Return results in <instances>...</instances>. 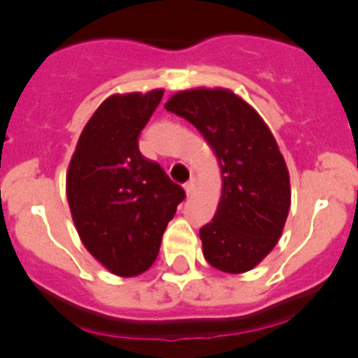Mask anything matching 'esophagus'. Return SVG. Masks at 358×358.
Returning a JSON list of instances; mask_svg holds the SVG:
<instances>
[{"mask_svg": "<svg viewBox=\"0 0 358 358\" xmlns=\"http://www.w3.org/2000/svg\"><path fill=\"white\" fill-rule=\"evenodd\" d=\"M183 191H185V194H187V196L194 194V191H196L194 180H191V182H187V183H183Z\"/></svg>", "mask_w": 358, "mask_h": 358, "instance_id": "1", "label": "esophagus"}]
</instances>
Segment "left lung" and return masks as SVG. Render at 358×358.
Returning a JSON list of instances; mask_svg holds the SVG:
<instances>
[{
  "label": "left lung",
  "mask_w": 358,
  "mask_h": 358,
  "mask_svg": "<svg viewBox=\"0 0 358 358\" xmlns=\"http://www.w3.org/2000/svg\"><path fill=\"white\" fill-rule=\"evenodd\" d=\"M164 108L196 127L222 171L216 214L200 229L203 257L227 273L252 270L281 238L292 201L287 162L270 127L229 88L182 90Z\"/></svg>",
  "instance_id": "8db88e82"
}]
</instances>
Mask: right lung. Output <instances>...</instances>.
<instances>
[{"label": "right lung", "mask_w": 358, "mask_h": 358, "mask_svg": "<svg viewBox=\"0 0 358 358\" xmlns=\"http://www.w3.org/2000/svg\"><path fill=\"white\" fill-rule=\"evenodd\" d=\"M162 97V88L110 95L86 122L66 171L80 241L119 278H135L153 265L167 223L185 198L138 149V135Z\"/></svg>", "instance_id": "obj_1"}]
</instances>
